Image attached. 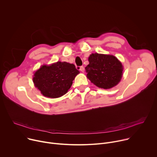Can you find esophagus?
<instances>
[{"instance_id":"34e87169","label":"esophagus","mask_w":157,"mask_h":157,"mask_svg":"<svg viewBox=\"0 0 157 157\" xmlns=\"http://www.w3.org/2000/svg\"><path fill=\"white\" fill-rule=\"evenodd\" d=\"M79 70H80L81 71H82V72H84V66H80V67H79Z\"/></svg>"}]
</instances>
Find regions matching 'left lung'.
Returning a JSON list of instances; mask_svg holds the SVG:
<instances>
[{
    "instance_id": "1",
    "label": "left lung",
    "mask_w": 157,
    "mask_h": 157,
    "mask_svg": "<svg viewBox=\"0 0 157 157\" xmlns=\"http://www.w3.org/2000/svg\"><path fill=\"white\" fill-rule=\"evenodd\" d=\"M86 67L87 78L96 86L110 89L116 86L122 76V63L113 55L93 53Z\"/></svg>"
}]
</instances>
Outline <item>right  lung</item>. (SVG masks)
<instances>
[{"label": "right lung", "mask_w": 157, "mask_h": 157, "mask_svg": "<svg viewBox=\"0 0 157 157\" xmlns=\"http://www.w3.org/2000/svg\"><path fill=\"white\" fill-rule=\"evenodd\" d=\"M79 73L75 64L58 61L42 66L35 73L33 81L44 96L57 98L68 92Z\"/></svg>", "instance_id": "add662e5"}]
</instances>
